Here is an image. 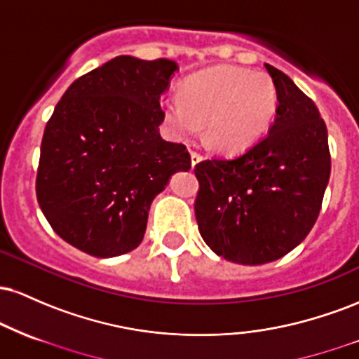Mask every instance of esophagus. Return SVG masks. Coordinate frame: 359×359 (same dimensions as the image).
I'll list each match as a JSON object with an SVG mask.
<instances>
[{"mask_svg":"<svg viewBox=\"0 0 359 359\" xmlns=\"http://www.w3.org/2000/svg\"><path fill=\"white\" fill-rule=\"evenodd\" d=\"M201 160H203V156L197 154V151H191V163H192V167H196L197 163L201 162Z\"/></svg>","mask_w":359,"mask_h":359,"instance_id":"1","label":"esophagus"}]
</instances>
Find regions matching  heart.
<instances>
[{
  "instance_id": "heart-1",
  "label": "heart",
  "mask_w": 359,
  "mask_h": 359,
  "mask_svg": "<svg viewBox=\"0 0 359 359\" xmlns=\"http://www.w3.org/2000/svg\"><path fill=\"white\" fill-rule=\"evenodd\" d=\"M277 108L278 94L270 76L216 65L185 77L179 100L162 101V119L174 138H192L204 125L205 143L212 150L240 154L266 133Z\"/></svg>"
}]
</instances>
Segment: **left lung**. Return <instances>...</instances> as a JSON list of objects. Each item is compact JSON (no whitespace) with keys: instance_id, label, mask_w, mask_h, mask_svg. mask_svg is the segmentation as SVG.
<instances>
[{"instance_id":"left-lung-1","label":"left lung","mask_w":359,"mask_h":359,"mask_svg":"<svg viewBox=\"0 0 359 359\" xmlns=\"http://www.w3.org/2000/svg\"><path fill=\"white\" fill-rule=\"evenodd\" d=\"M265 67L278 94L269 135L240 155L194 168L201 236L240 265L275 262L306 240L331 175L327 128L317 106L282 71Z\"/></svg>"}]
</instances>
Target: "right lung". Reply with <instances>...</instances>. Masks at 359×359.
<instances>
[{
	"label": "right lung",
	"instance_id": "1",
	"mask_svg": "<svg viewBox=\"0 0 359 359\" xmlns=\"http://www.w3.org/2000/svg\"><path fill=\"white\" fill-rule=\"evenodd\" d=\"M174 60L119 55L74 81L45 126L36 199L52 229L100 258L135 250L154 199L191 168L182 143L160 137V97Z\"/></svg>",
	"mask_w": 359,
	"mask_h": 359
}]
</instances>
